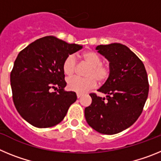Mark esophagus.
I'll use <instances>...</instances> for the list:
<instances>
[{
	"mask_svg": "<svg viewBox=\"0 0 161 161\" xmlns=\"http://www.w3.org/2000/svg\"><path fill=\"white\" fill-rule=\"evenodd\" d=\"M76 96H77V98H80L82 96V94L81 93H76Z\"/></svg>",
	"mask_w": 161,
	"mask_h": 161,
	"instance_id": "34e87169",
	"label": "esophagus"
}]
</instances>
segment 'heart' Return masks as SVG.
Returning <instances> with one entry per match:
<instances>
[{
  "mask_svg": "<svg viewBox=\"0 0 161 161\" xmlns=\"http://www.w3.org/2000/svg\"><path fill=\"white\" fill-rule=\"evenodd\" d=\"M81 58L85 63L89 65V68L85 72L86 77L68 78L67 85L69 90L78 93H84L93 89L97 81L103 84L109 79L111 72L110 66L107 64L102 63L100 55L93 51H88L81 55ZM76 69V59L73 55L67 56L63 63L64 72L67 76H72Z\"/></svg>",
  "mask_w": 161,
  "mask_h": 161,
  "instance_id": "obj_1",
  "label": "heart"
}]
</instances>
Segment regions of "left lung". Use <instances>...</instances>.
Segmentation results:
<instances>
[{
    "mask_svg": "<svg viewBox=\"0 0 161 161\" xmlns=\"http://www.w3.org/2000/svg\"><path fill=\"white\" fill-rule=\"evenodd\" d=\"M96 49L109 61L111 72L97 90L107 97L91 93L92 103L85 109V119L99 133L114 135L139 119L148 96V79L141 59L125 45H99Z\"/></svg>",
    "mask_w": 161,
    "mask_h": 161,
    "instance_id": "1",
    "label": "left lung"
}]
</instances>
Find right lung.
<instances>
[{
    "label": "right lung",
    "instance_id": "add662e5",
    "mask_svg": "<svg viewBox=\"0 0 161 161\" xmlns=\"http://www.w3.org/2000/svg\"><path fill=\"white\" fill-rule=\"evenodd\" d=\"M81 48L46 36L19 52L10 73L13 101L30 124L38 128L55 126L76 102L75 92L64 90L67 83L63 63L67 56Z\"/></svg>",
    "mask_w": 161,
    "mask_h": 161
}]
</instances>
